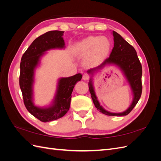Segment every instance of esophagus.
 I'll return each mask as SVG.
<instances>
[{
  "instance_id": "obj_1",
  "label": "esophagus",
  "mask_w": 161,
  "mask_h": 161,
  "mask_svg": "<svg viewBox=\"0 0 161 161\" xmlns=\"http://www.w3.org/2000/svg\"><path fill=\"white\" fill-rule=\"evenodd\" d=\"M89 75L88 74H85L83 75V76H82V79H83L84 80H88L89 79Z\"/></svg>"
}]
</instances>
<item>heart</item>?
<instances>
[{"label":"heart","mask_w":161,"mask_h":161,"mask_svg":"<svg viewBox=\"0 0 161 161\" xmlns=\"http://www.w3.org/2000/svg\"><path fill=\"white\" fill-rule=\"evenodd\" d=\"M111 43L106 37L89 36L76 43L75 49L78 53L87 56V62L97 64L103 61L108 56Z\"/></svg>","instance_id":"b5f03b06"}]
</instances>
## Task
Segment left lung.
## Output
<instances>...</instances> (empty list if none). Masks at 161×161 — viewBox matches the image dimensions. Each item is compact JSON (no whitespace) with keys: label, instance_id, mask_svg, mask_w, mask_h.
I'll return each mask as SVG.
<instances>
[{"label":"left lung","instance_id":"8db88e82","mask_svg":"<svg viewBox=\"0 0 161 161\" xmlns=\"http://www.w3.org/2000/svg\"><path fill=\"white\" fill-rule=\"evenodd\" d=\"M114 46L112 49L110 56L101 65L87 71L89 74L93 75L95 71L99 70L109 64H115L119 67L122 70L128 82L131 86L134 95L133 101L129 108L122 113H111L106 111L100 105L95 95L94 87L92 85V79L88 83L91 98L95 108L102 114L109 116H124L130 114L138 102L142 91V65L138 59L137 53L132 46L126 42L119 33L113 31Z\"/></svg>","mask_w":161,"mask_h":161}]
</instances>
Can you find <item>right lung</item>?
<instances>
[{"mask_svg":"<svg viewBox=\"0 0 161 161\" xmlns=\"http://www.w3.org/2000/svg\"><path fill=\"white\" fill-rule=\"evenodd\" d=\"M64 33V31H50L39 36L32 42L21 58L19 86L24 104L28 111L42 122L58 119L67 113L70 108L73 89L82 77L79 73L72 76L60 79L54 100L50 108H41L33 104L34 70L45 52L55 48L61 49L64 47V41L62 37Z\"/></svg>","mask_w":161,"mask_h":161,"instance_id":"right-lung-1","label":"right lung"}]
</instances>
